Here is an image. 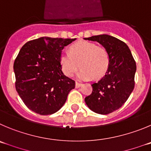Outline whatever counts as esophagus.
Wrapping results in <instances>:
<instances>
[{"mask_svg": "<svg viewBox=\"0 0 151 151\" xmlns=\"http://www.w3.org/2000/svg\"><path fill=\"white\" fill-rule=\"evenodd\" d=\"M83 84L82 83H77V82H76V83H75V87L76 88H80V86H82Z\"/></svg>", "mask_w": 151, "mask_h": 151, "instance_id": "1", "label": "esophagus"}]
</instances>
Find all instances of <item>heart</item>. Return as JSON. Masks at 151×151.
<instances>
[{
    "label": "heart",
    "mask_w": 151,
    "mask_h": 151,
    "mask_svg": "<svg viewBox=\"0 0 151 151\" xmlns=\"http://www.w3.org/2000/svg\"><path fill=\"white\" fill-rule=\"evenodd\" d=\"M60 62L66 76L72 77L80 66L82 69L77 74V78L89 80L95 77L101 78L106 74L109 67V56L104 47L87 41H80L70 47V53H61Z\"/></svg>",
    "instance_id": "1"
}]
</instances>
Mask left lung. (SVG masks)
<instances>
[{
    "label": "left lung",
    "instance_id": "left-lung-1",
    "mask_svg": "<svg viewBox=\"0 0 151 151\" xmlns=\"http://www.w3.org/2000/svg\"><path fill=\"white\" fill-rule=\"evenodd\" d=\"M85 40L100 43L109 53V64L105 76L91 85L92 92L85 102L93 112L106 115L124 104L134 88L136 65L129 47L109 35H98Z\"/></svg>",
    "mask_w": 151,
    "mask_h": 151
}]
</instances>
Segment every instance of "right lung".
<instances>
[{
    "label": "right lung",
    "mask_w": 151,
    "mask_h": 151,
    "mask_svg": "<svg viewBox=\"0 0 151 151\" xmlns=\"http://www.w3.org/2000/svg\"><path fill=\"white\" fill-rule=\"evenodd\" d=\"M75 39L44 36L21 48L13 66L15 88L30 110L46 115L63 107L75 82L63 74L60 55Z\"/></svg>",
    "instance_id": "obj_1"
}]
</instances>
